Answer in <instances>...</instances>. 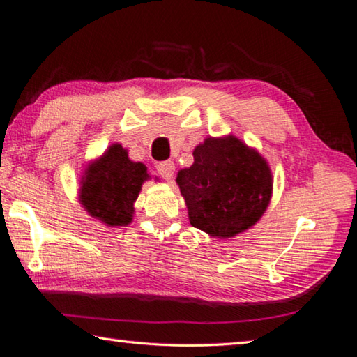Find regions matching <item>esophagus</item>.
<instances>
[{
    "label": "esophagus",
    "mask_w": 357,
    "mask_h": 357,
    "mask_svg": "<svg viewBox=\"0 0 357 357\" xmlns=\"http://www.w3.org/2000/svg\"><path fill=\"white\" fill-rule=\"evenodd\" d=\"M174 162L173 160H165V162H160L158 165V173L162 176L165 181H172L173 179V174H174Z\"/></svg>",
    "instance_id": "obj_1"
}]
</instances>
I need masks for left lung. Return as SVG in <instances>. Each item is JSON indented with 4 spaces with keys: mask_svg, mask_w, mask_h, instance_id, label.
<instances>
[{
    "mask_svg": "<svg viewBox=\"0 0 357 357\" xmlns=\"http://www.w3.org/2000/svg\"><path fill=\"white\" fill-rule=\"evenodd\" d=\"M190 225L213 238L255 226L271 202L272 172L260 153L234 135L195 146L193 164L178 172Z\"/></svg>",
    "mask_w": 357,
    "mask_h": 357,
    "instance_id": "8db88e82",
    "label": "left lung"
}]
</instances>
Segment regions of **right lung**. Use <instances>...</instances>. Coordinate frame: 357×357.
Masks as SVG:
<instances>
[{
	"instance_id": "add662e5",
	"label": "right lung",
	"mask_w": 357,
	"mask_h": 357,
	"mask_svg": "<svg viewBox=\"0 0 357 357\" xmlns=\"http://www.w3.org/2000/svg\"><path fill=\"white\" fill-rule=\"evenodd\" d=\"M149 179L145 164L131 160L121 144H111L83 170L79 202L91 218L105 226H128L142 184Z\"/></svg>"
}]
</instances>
